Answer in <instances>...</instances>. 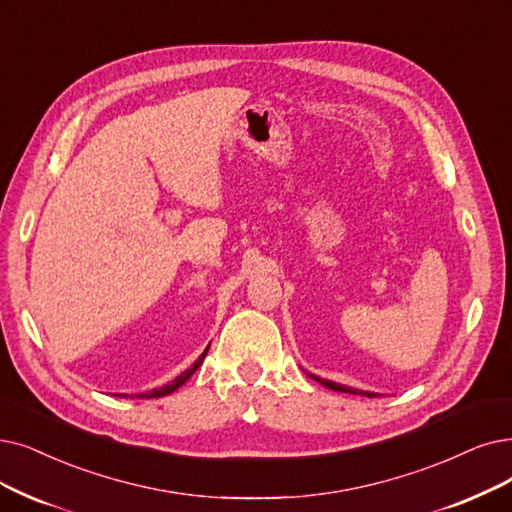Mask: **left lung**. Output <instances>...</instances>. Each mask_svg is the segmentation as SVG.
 Instances as JSON below:
<instances>
[{
	"mask_svg": "<svg viewBox=\"0 0 512 512\" xmlns=\"http://www.w3.org/2000/svg\"><path fill=\"white\" fill-rule=\"evenodd\" d=\"M315 382L323 384L325 388H332V391H338V393H349V395H363V397H378L380 393H372V391H361V388H353V386H346V384H338L334 380H325V378H319V376H313L309 374Z\"/></svg>",
	"mask_w": 512,
	"mask_h": 512,
	"instance_id": "obj_1",
	"label": "left lung"
}]
</instances>
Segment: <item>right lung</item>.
I'll use <instances>...</instances> for the list:
<instances>
[{"instance_id":"obj_1","label":"right lung","mask_w":512,"mask_h":512,"mask_svg":"<svg viewBox=\"0 0 512 512\" xmlns=\"http://www.w3.org/2000/svg\"><path fill=\"white\" fill-rule=\"evenodd\" d=\"M210 349V346H208ZM208 349L203 351L201 355H199V359L189 367V370H185L182 372L180 376H176L172 382H168V384H163L161 388H153V391H147V393H138V395H130V397H136V399H157V397H166V395H170V393H174L176 388H180L182 384H185L197 370H199V365L203 363V359H206V355H208ZM117 397H128V395H117Z\"/></svg>"}]
</instances>
